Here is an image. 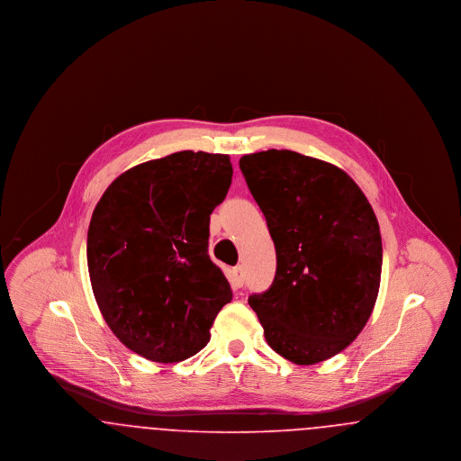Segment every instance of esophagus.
<instances>
[{"label":"esophagus","mask_w":461,"mask_h":461,"mask_svg":"<svg viewBox=\"0 0 461 461\" xmlns=\"http://www.w3.org/2000/svg\"><path fill=\"white\" fill-rule=\"evenodd\" d=\"M230 282H231V286H233V288H241V286H243L245 275H243L241 266H237V267H233V269L230 271Z\"/></svg>","instance_id":"34e87169"}]
</instances>
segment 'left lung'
<instances>
[{"mask_svg": "<svg viewBox=\"0 0 461 461\" xmlns=\"http://www.w3.org/2000/svg\"><path fill=\"white\" fill-rule=\"evenodd\" d=\"M240 169L276 249V275L252 294L269 348L321 363L365 329L376 303L382 237L361 188L337 166L292 150L243 155Z\"/></svg>", "mask_w": 461, "mask_h": 461, "instance_id": "1", "label": "left lung"}]
</instances>
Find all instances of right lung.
I'll return each instance as SVG.
<instances>
[{"mask_svg": "<svg viewBox=\"0 0 461 461\" xmlns=\"http://www.w3.org/2000/svg\"><path fill=\"white\" fill-rule=\"evenodd\" d=\"M230 157L176 152L112 181L88 230V271L113 335L155 361H183L211 339L233 297L211 261L209 221L226 197Z\"/></svg>", "mask_w": 461, "mask_h": 461, "instance_id": "add662e5", "label": "right lung"}]
</instances>
